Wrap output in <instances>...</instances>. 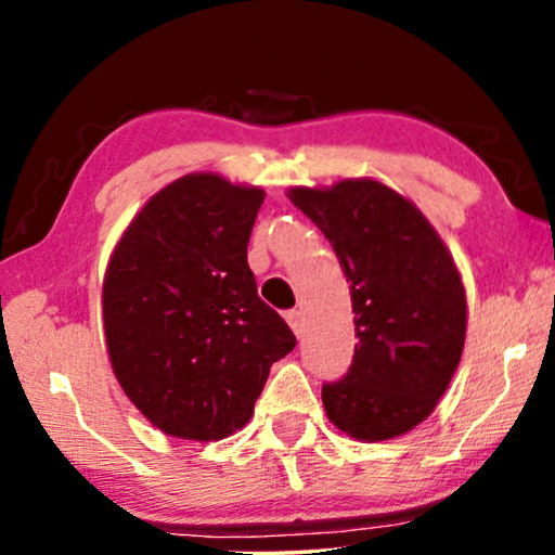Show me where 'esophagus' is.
Returning a JSON list of instances; mask_svg holds the SVG:
<instances>
[{
	"label": "esophagus",
	"mask_w": 555,
	"mask_h": 555,
	"mask_svg": "<svg viewBox=\"0 0 555 555\" xmlns=\"http://www.w3.org/2000/svg\"><path fill=\"white\" fill-rule=\"evenodd\" d=\"M286 323L291 325V331H294L296 335H300V331H304V313H300V311H288L286 313Z\"/></svg>",
	"instance_id": "obj_1"
}]
</instances>
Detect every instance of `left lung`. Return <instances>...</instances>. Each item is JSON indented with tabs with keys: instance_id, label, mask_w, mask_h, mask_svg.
I'll list each match as a JSON object with an SVG mask.
<instances>
[{
	"instance_id": "obj_1",
	"label": "left lung",
	"mask_w": 555,
	"mask_h": 555,
	"mask_svg": "<svg viewBox=\"0 0 555 555\" xmlns=\"http://www.w3.org/2000/svg\"><path fill=\"white\" fill-rule=\"evenodd\" d=\"M286 195L350 281L360 343L347 377L323 387L327 421L362 443L409 434L434 413L463 357L467 298L453 255L416 203L377 178Z\"/></svg>"
}]
</instances>
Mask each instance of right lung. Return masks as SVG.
<instances>
[{
	"label": "right lung",
	"mask_w": 555,
	"mask_h": 555,
	"mask_svg": "<svg viewBox=\"0 0 555 555\" xmlns=\"http://www.w3.org/2000/svg\"><path fill=\"white\" fill-rule=\"evenodd\" d=\"M264 195L220 173H185L142 205L112 249L102 279L112 372L166 436L210 443L247 426L271 364L294 350L247 264Z\"/></svg>",
	"instance_id": "add662e5"
}]
</instances>
